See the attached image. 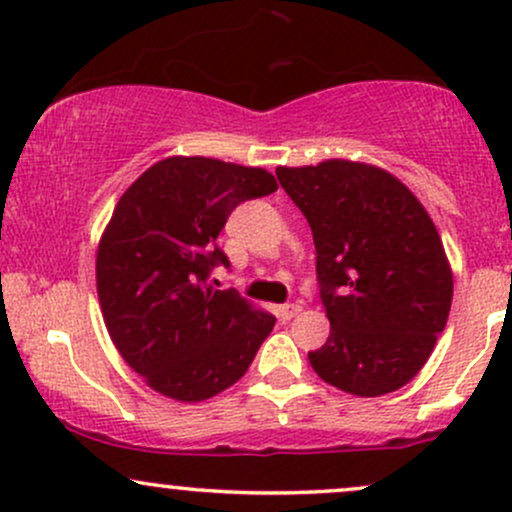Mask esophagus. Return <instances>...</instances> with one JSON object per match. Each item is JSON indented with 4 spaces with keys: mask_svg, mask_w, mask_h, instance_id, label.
Listing matches in <instances>:
<instances>
[{
    "mask_svg": "<svg viewBox=\"0 0 512 512\" xmlns=\"http://www.w3.org/2000/svg\"><path fill=\"white\" fill-rule=\"evenodd\" d=\"M301 305L298 303H284V305H279V308H276V315H279V320H284V322H289V320H293V317H296L298 313H301Z\"/></svg>",
    "mask_w": 512,
    "mask_h": 512,
    "instance_id": "1",
    "label": "esophagus"
}]
</instances>
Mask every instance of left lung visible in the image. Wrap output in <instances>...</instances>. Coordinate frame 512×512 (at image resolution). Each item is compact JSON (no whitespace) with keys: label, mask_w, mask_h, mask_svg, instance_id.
<instances>
[{"label":"left lung","mask_w":512,"mask_h":512,"mask_svg":"<svg viewBox=\"0 0 512 512\" xmlns=\"http://www.w3.org/2000/svg\"><path fill=\"white\" fill-rule=\"evenodd\" d=\"M276 178L310 223L330 317L310 366L349 395L399 390L424 368L450 315L452 269L431 216L370 163L279 166Z\"/></svg>","instance_id":"1"}]
</instances>
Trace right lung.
I'll list each match as a JSON object with an SVG mask.
<instances>
[{"label": "right lung", "mask_w": 512, "mask_h": 512, "mask_svg": "<svg viewBox=\"0 0 512 512\" xmlns=\"http://www.w3.org/2000/svg\"><path fill=\"white\" fill-rule=\"evenodd\" d=\"M276 187L264 168L170 156L120 197L98 243V301L117 351L151 390L202 402L250 368L276 317L207 279L228 267L216 238L231 211Z\"/></svg>", "instance_id": "obj_1"}]
</instances>
